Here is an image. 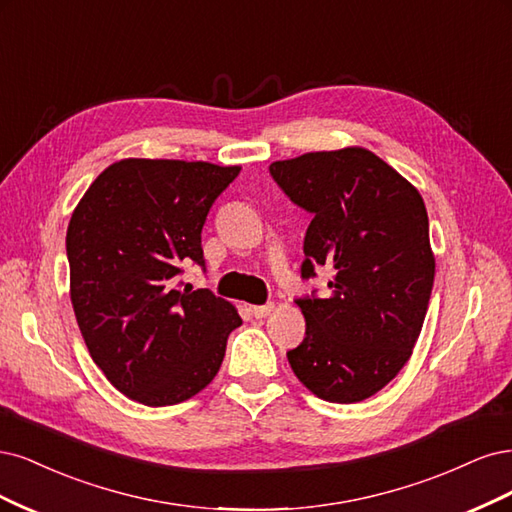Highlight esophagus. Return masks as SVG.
<instances>
[{"label":"esophagus","instance_id":"obj_1","mask_svg":"<svg viewBox=\"0 0 512 512\" xmlns=\"http://www.w3.org/2000/svg\"><path fill=\"white\" fill-rule=\"evenodd\" d=\"M274 304H266V306H253L251 308V312H253V315H255V319H266L268 315H272V312H274Z\"/></svg>","mask_w":512,"mask_h":512}]
</instances>
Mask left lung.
<instances>
[{"instance_id":"1","label":"left lung","mask_w":512,"mask_h":512,"mask_svg":"<svg viewBox=\"0 0 512 512\" xmlns=\"http://www.w3.org/2000/svg\"><path fill=\"white\" fill-rule=\"evenodd\" d=\"M270 174L312 214L302 278L334 270L327 298L298 300L306 336L287 353L291 370L321 400H366L404 368L430 304L436 259L423 197L361 146L274 161Z\"/></svg>"}]
</instances>
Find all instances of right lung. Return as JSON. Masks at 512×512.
I'll use <instances>...</instances> for the list:
<instances>
[{
  "mask_svg": "<svg viewBox=\"0 0 512 512\" xmlns=\"http://www.w3.org/2000/svg\"><path fill=\"white\" fill-rule=\"evenodd\" d=\"M240 166L114 161L72 212L65 236L70 298L89 355L144 406H172L217 376L234 304L208 289H176L180 263L204 266L202 227Z\"/></svg>",
  "mask_w": 512,
  "mask_h": 512,
  "instance_id": "right-lung-1",
  "label": "right lung"
}]
</instances>
